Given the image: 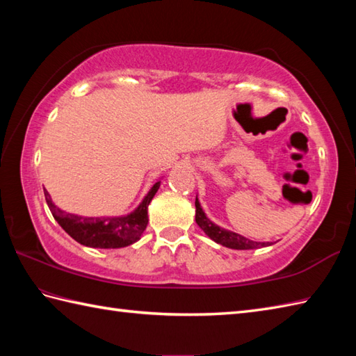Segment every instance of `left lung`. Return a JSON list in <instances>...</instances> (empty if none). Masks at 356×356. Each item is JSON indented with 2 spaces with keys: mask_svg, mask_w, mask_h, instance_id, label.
I'll list each match as a JSON object with an SVG mask.
<instances>
[{
  "mask_svg": "<svg viewBox=\"0 0 356 356\" xmlns=\"http://www.w3.org/2000/svg\"><path fill=\"white\" fill-rule=\"evenodd\" d=\"M195 223H197L202 231L207 234V236L214 240L216 243L231 248V249H259V248H264V246H270V241H254L249 240L243 236H240L237 232H232L222 228V226L216 225L214 222H211L209 218L207 217L205 211L202 209L199 199L195 197Z\"/></svg>",
  "mask_w": 356,
  "mask_h": 356,
  "instance_id": "left-lung-1",
  "label": "left lung"
}]
</instances>
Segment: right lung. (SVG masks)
<instances>
[{
	"instance_id": "obj_1",
	"label": "right lung",
	"mask_w": 356,
	"mask_h": 356,
	"mask_svg": "<svg viewBox=\"0 0 356 356\" xmlns=\"http://www.w3.org/2000/svg\"><path fill=\"white\" fill-rule=\"evenodd\" d=\"M159 186H161V180H157L151 186L148 194L130 214L115 217H84L65 213L51 202L47 190H44V195L51 216L78 243L88 248L118 249L130 246L140 238L148 225V205L153 200Z\"/></svg>"
}]
</instances>
